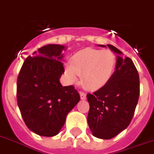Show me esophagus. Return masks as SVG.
<instances>
[{"mask_svg": "<svg viewBox=\"0 0 154 154\" xmlns=\"http://www.w3.org/2000/svg\"><path fill=\"white\" fill-rule=\"evenodd\" d=\"M79 95L82 100H85L86 99V93H84V92H79Z\"/></svg>", "mask_w": 154, "mask_h": 154, "instance_id": "esophagus-1", "label": "esophagus"}]
</instances>
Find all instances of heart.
Here are the masks:
<instances>
[{
	"label": "heart",
	"instance_id": "b5f03b06",
	"mask_svg": "<svg viewBox=\"0 0 154 154\" xmlns=\"http://www.w3.org/2000/svg\"><path fill=\"white\" fill-rule=\"evenodd\" d=\"M117 58L110 50L87 48L78 51L65 66V74L70 83H76L82 76V83L88 89L98 90L111 79Z\"/></svg>",
	"mask_w": 154,
	"mask_h": 154
}]
</instances>
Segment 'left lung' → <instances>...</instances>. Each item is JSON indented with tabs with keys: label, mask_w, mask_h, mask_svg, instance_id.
<instances>
[{
	"label": "left lung",
	"mask_w": 154,
	"mask_h": 154,
	"mask_svg": "<svg viewBox=\"0 0 154 154\" xmlns=\"http://www.w3.org/2000/svg\"><path fill=\"white\" fill-rule=\"evenodd\" d=\"M100 47H106L99 45ZM117 55L114 75L106 86L87 94L89 102L88 123L95 137L109 140L125 130L133 118L140 96V78L132 60L111 45Z\"/></svg>",
	"instance_id": "obj_1"
}]
</instances>
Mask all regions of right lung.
I'll use <instances>...</instances> for the list:
<instances>
[{
    "mask_svg": "<svg viewBox=\"0 0 154 154\" xmlns=\"http://www.w3.org/2000/svg\"><path fill=\"white\" fill-rule=\"evenodd\" d=\"M66 47L48 45L35 51L22 66L17 80V100L30 130L42 136H54L64 125L68 113L80 97L74 86L63 87L62 50Z\"/></svg>",
    "mask_w": 154,
    "mask_h": 154,
    "instance_id": "add662e5",
    "label": "right lung"
}]
</instances>
